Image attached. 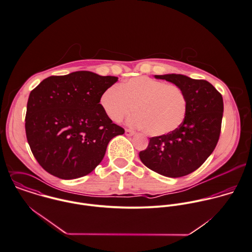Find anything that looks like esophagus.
Segmentation results:
<instances>
[{
  "label": "esophagus",
  "instance_id": "34e87169",
  "mask_svg": "<svg viewBox=\"0 0 252 252\" xmlns=\"http://www.w3.org/2000/svg\"><path fill=\"white\" fill-rule=\"evenodd\" d=\"M134 133L135 132L133 130H131V129H128V128L126 129V135H127V136H132Z\"/></svg>",
  "mask_w": 252,
  "mask_h": 252
}]
</instances>
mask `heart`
<instances>
[{
    "mask_svg": "<svg viewBox=\"0 0 252 252\" xmlns=\"http://www.w3.org/2000/svg\"><path fill=\"white\" fill-rule=\"evenodd\" d=\"M100 104L106 116L116 123L123 121L134 107L136 115L129 123L153 136L176 130L188 110L186 94L180 87L146 76L134 77L107 89L101 95Z\"/></svg>",
    "mask_w": 252,
    "mask_h": 252,
    "instance_id": "1",
    "label": "heart"
}]
</instances>
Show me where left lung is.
Masks as SVG:
<instances>
[{"label": "left lung", "instance_id": "left-lung-1", "mask_svg": "<svg viewBox=\"0 0 252 252\" xmlns=\"http://www.w3.org/2000/svg\"><path fill=\"white\" fill-rule=\"evenodd\" d=\"M180 87L188 99L187 115L174 131L150 138L148 147L139 153L141 161L153 171L181 177L198 169L215 149L221 131L223 98L207 81L184 75H156Z\"/></svg>", "mask_w": 252, "mask_h": 252}]
</instances>
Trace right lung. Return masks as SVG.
<instances>
[{
    "label": "right lung",
    "instance_id": "1",
    "mask_svg": "<svg viewBox=\"0 0 252 252\" xmlns=\"http://www.w3.org/2000/svg\"><path fill=\"white\" fill-rule=\"evenodd\" d=\"M118 81L90 71L51 76L31 93L26 137L39 164L51 175L75 179L91 173L109 141L125 133L101 107L102 94Z\"/></svg>",
    "mask_w": 252,
    "mask_h": 252
}]
</instances>
